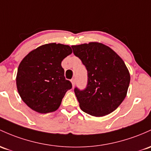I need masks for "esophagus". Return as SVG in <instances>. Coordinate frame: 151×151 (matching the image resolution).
I'll return each instance as SVG.
<instances>
[{"label": "esophagus", "mask_w": 151, "mask_h": 151, "mask_svg": "<svg viewBox=\"0 0 151 151\" xmlns=\"http://www.w3.org/2000/svg\"><path fill=\"white\" fill-rule=\"evenodd\" d=\"M71 82H72V87H74V86H75V84H76V80H75V79H72V80H71Z\"/></svg>", "instance_id": "obj_1"}]
</instances>
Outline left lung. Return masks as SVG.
<instances>
[{
    "label": "left lung",
    "mask_w": 151,
    "mask_h": 151,
    "mask_svg": "<svg viewBox=\"0 0 151 151\" xmlns=\"http://www.w3.org/2000/svg\"><path fill=\"white\" fill-rule=\"evenodd\" d=\"M72 48L87 70L85 88H74L79 107L84 112L96 117L111 113L126 97L130 77L125 63L112 49L100 43L91 42Z\"/></svg>",
    "instance_id": "left-lung-1"
}]
</instances>
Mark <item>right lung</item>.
I'll list each match as a JSON object with an SVG mask.
<instances>
[{"label":"right lung","mask_w":151,"mask_h":151,"mask_svg":"<svg viewBox=\"0 0 151 151\" xmlns=\"http://www.w3.org/2000/svg\"><path fill=\"white\" fill-rule=\"evenodd\" d=\"M72 53L69 46L52 43L39 46L21 61L16 85L21 99L30 108L39 113L59 108L67 91L72 87L61 64Z\"/></svg>","instance_id":"add662e5"}]
</instances>
